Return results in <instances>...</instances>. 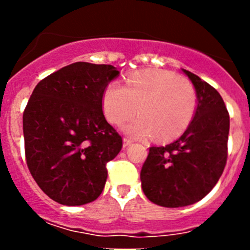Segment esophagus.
Here are the masks:
<instances>
[{
  "label": "esophagus",
  "mask_w": 250,
  "mask_h": 250,
  "mask_svg": "<svg viewBox=\"0 0 250 250\" xmlns=\"http://www.w3.org/2000/svg\"><path fill=\"white\" fill-rule=\"evenodd\" d=\"M132 144V140L131 139H127V138H125L123 140V146L124 147H127V146H130V145Z\"/></svg>",
  "instance_id": "1"
}]
</instances>
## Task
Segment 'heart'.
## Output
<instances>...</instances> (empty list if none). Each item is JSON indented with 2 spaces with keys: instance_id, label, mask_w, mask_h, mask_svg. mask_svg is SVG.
Instances as JSON below:
<instances>
[{
  "instance_id": "heart-1",
  "label": "heart",
  "mask_w": 250,
  "mask_h": 250,
  "mask_svg": "<svg viewBox=\"0 0 250 250\" xmlns=\"http://www.w3.org/2000/svg\"><path fill=\"white\" fill-rule=\"evenodd\" d=\"M191 85L179 75L164 70H141L130 75L126 86L112 81L103 94L104 114L110 123L121 125L139 111L124 130L145 138L158 132L161 140L178 138L187 130L195 112Z\"/></svg>"
}]
</instances>
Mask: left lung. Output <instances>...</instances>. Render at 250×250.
<instances>
[{
  "mask_svg": "<svg viewBox=\"0 0 250 250\" xmlns=\"http://www.w3.org/2000/svg\"><path fill=\"white\" fill-rule=\"evenodd\" d=\"M183 72L195 87L193 120L178 140L150 147L140 173L147 199L165 208L202 200L222 176L228 156L229 114L222 96L193 72Z\"/></svg>",
  "mask_w": 250,
  "mask_h": 250,
  "instance_id": "obj_1",
  "label": "left lung"
}]
</instances>
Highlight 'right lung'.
Wrapping results in <instances>:
<instances>
[{
	"label": "right lung",
	"instance_id": "add662e5",
	"mask_svg": "<svg viewBox=\"0 0 250 250\" xmlns=\"http://www.w3.org/2000/svg\"><path fill=\"white\" fill-rule=\"evenodd\" d=\"M120 71L75 62L40 81L23 112L26 163L41 190L62 205L98 199L106 164L123 140L103 112L104 90Z\"/></svg>",
	"mask_w": 250,
	"mask_h": 250
}]
</instances>
